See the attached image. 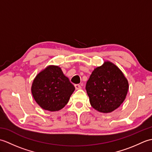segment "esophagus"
<instances>
[{"instance_id":"obj_1","label":"esophagus","mask_w":152,"mask_h":152,"mask_svg":"<svg viewBox=\"0 0 152 152\" xmlns=\"http://www.w3.org/2000/svg\"><path fill=\"white\" fill-rule=\"evenodd\" d=\"M74 86H75L76 89H80L82 88V85L81 84H75V85H74Z\"/></svg>"}]
</instances>
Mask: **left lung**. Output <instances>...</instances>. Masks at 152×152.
Wrapping results in <instances>:
<instances>
[{"label":"left lung","mask_w":152,"mask_h":152,"mask_svg":"<svg viewBox=\"0 0 152 152\" xmlns=\"http://www.w3.org/2000/svg\"><path fill=\"white\" fill-rule=\"evenodd\" d=\"M92 107L99 112L110 113L125 101L129 82L115 64L104 61L93 70L86 87Z\"/></svg>","instance_id":"8db88e82"}]
</instances>
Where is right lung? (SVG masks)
Here are the masks:
<instances>
[{
  "mask_svg": "<svg viewBox=\"0 0 152 152\" xmlns=\"http://www.w3.org/2000/svg\"><path fill=\"white\" fill-rule=\"evenodd\" d=\"M75 88L59 66L48 65L35 77L31 86L34 101L50 112L59 111L69 102Z\"/></svg>",
  "mask_w": 152,
  "mask_h": 152,
  "instance_id": "right-lung-1",
  "label": "right lung"
}]
</instances>
